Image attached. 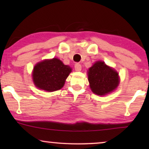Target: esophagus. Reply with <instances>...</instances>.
Returning <instances> with one entry per match:
<instances>
[{"label": "esophagus", "mask_w": 149, "mask_h": 149, "mask_svg": "<svg viewBox=\"0 0 149 149\" xmlns=\"http://www.w3.org/2000/svg\"><path fill=\"white\" fill-rule=\"evenodd\" d=\"M74 68L76 71H81V65L79 63H76L74 64Z\"/></svg>", "instance_id": "34e87169"}]
</instances>
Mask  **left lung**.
Returning <instances> with one entry per match:
<instances>
[{
    "label": "left lung",
    "instance_id": "left-lung-1",
    "mask_svg": "<svg viewBox=\"0 0 149 149\" xmlns=\"http://www.w3.org/2000/svg\"><path fill=\"white\" fill-rule=\"evenodd\" d=\"M88 81L91 90L97 95H103L117 88L119 74L103 62H97L89 68Z\"/></svg>",
    "mask_w": 149,
    "mask_h": 149
}]
</instances>
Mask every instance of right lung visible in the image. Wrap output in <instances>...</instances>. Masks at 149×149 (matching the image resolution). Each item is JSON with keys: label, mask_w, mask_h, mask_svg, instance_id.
<instances>
[{"label": "right lung", "mask_w": 149, "mask_h": 149, "mask_svg": "<svg viewBox=\"0 0 149 149\" xmlns=\"http://www.w3.org/2000/svg\"><path fill=\"white\" fill-rule=\"evenodd\" d=\"M72 69L58 58L44 60L34 66L32 77L35 85L48 91L60 89Z\"/></svg>", "instance_id": "1"}]
</instances>
